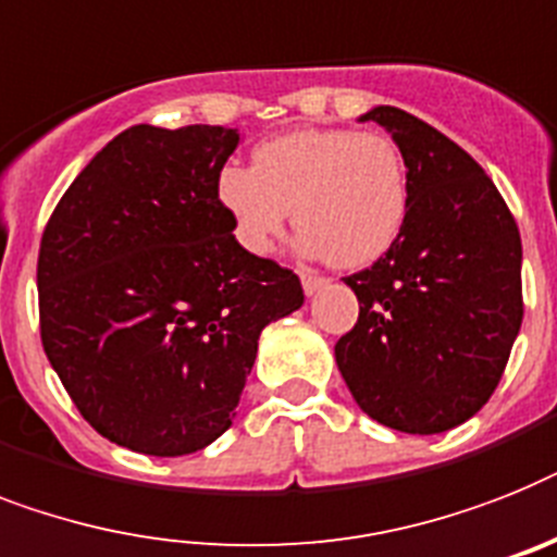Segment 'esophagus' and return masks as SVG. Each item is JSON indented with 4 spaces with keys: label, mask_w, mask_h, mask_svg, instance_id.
<instances>
[{
    "label": "esophagus",
    "mask_w": 557,
    "mask_h": 557,
    "mask_svg": "<svg viewBox=\"0 0 557 557\" xmlns=\"http://www.w3.org/2000/svg\"><path fill=\"white\" fill-rule=\"evenodd\" d=\"M330 278H324V275H315V273H301V287H305L307 296H315L321 287H327Z\"/></svg>",
    "instance_id": "1"
}]
</instances>
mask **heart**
<instances>
[{"mask_svg": "<svg viewBox=\"0 0 557 557\" xmlns=\"http://www.w3.org/2000/svg\"><path fill=\"white\" fill-rule=\"evenodd\" d=\"M215 199L252 256H268L296 215L298 252L367 268L401 236L410 173L398 145L381 133L301 127L261 141L252 168H222Z\"/></svg>", "mask_w": 557, "mask_h": 557, "instance_id": "heart-1", "label": "heart"}]
</instances>
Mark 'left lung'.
<instances>
[{
	"mask_svg": "<svg viewBox=\"0 0 557 557\" xmlns=\"http://www.w3.org/2000/svg\"><path fill=\"white\" fill-rule=\"evenodd\" d=\"M358 122L401 150L410 210L395 245L344 278L358 321L335 364L372 421L447 433L490 401L521 330V233L493 178L444 133L389 104Z\"/></svg>",
	"mask_w": 557,
	"mask_h": 557,
	"instance_id": "left-lung-1",
	"label": "left lung"
}]
</instances>
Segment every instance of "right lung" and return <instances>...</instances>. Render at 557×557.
Returning a JSON list of instances; mask_svg holds the SVG:
<instances>
[{"instance_id": "1", "label": "right lung", "mask_w": 557, "mask_h": 557, "mask_svg": "<svg viewBox=\"0 0 557 557\" xmlns=\"http://www.w3.org/2000/svg\"><path fill=\"white\" fill-rule=\"evenodd\" d=\"M236 127L133 124L87 162L39 247L41 347L96 433L176 458L233 424L259 335L305 305L238 245L215 178Z\"/></svg>"}]
</instances>
